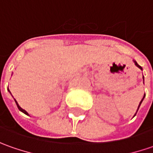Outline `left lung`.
<instances>
[{"label":"left lung","instance_id":"8db88e82","mask_svg":"<svg viewBox=\"0 0 153 153\" xmlns=\"http://www.w3.org/2000/svg\"><path fill=\"white\" fill-rule=\"evenodd\" d=\"M134 64H135V65H136V66H137V67L140 68V70H142V67H141V66H140V65H139L138 64H137V62H136V61H134ZM143 81H144V76H143ZM144 97H145V96H144ZM144 97H143V99H142V100H141V101H140V105H139V106H138V110H139V107H140V104H141V102H142V100H144ZM138 110H137V111H138ZM136 113H137V111H136ZM136 113H135V114H136ZM134 116H135V115H134Z\"/></svg>","mask_w":153,"mask_h":153}]
</instances>
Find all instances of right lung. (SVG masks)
Wrapping results in <instances>:
<instances>
[{"label":"right lung","mask_w":153,"mask_h":153,"mask_svg":"<svg viewBox=\"0 0 153 153\" xmlns=\"http://www.w3.org/2000/svg\"><path fill=\"white\" fill-rule=\"evenodd\" d=\"M15 102H16V104H17V106H18V108H19V111H22V112H24V113H25V114L28 115V112H27L26 111H25V110H24V109H22V108H21L20 106H19V104H18V102H17V101H16V100H15Z\"/></svg>","instance_id":"obj_1"}]
</instances>
